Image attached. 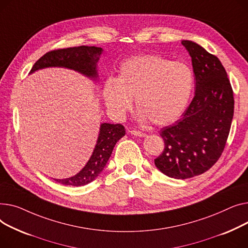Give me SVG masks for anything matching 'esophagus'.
Returning a JSON list of instances; mask_svg holds the SVG:
<instances>
[{"instance_id":"34e87169","label":"esophagus","mask_w":248,"mask_h":248,"mask_svg":"<svg viewBox=\"0 0 248 248\" xmlns=\"http://www.w3.org/2000/svg\"><path fill=\"white\" fill-rule=\"evenodd\" d=\"M130 133L134 136H138V137H146L147 136L146 133L141 132V131H138V130H131Z\"/></svg>"}]
</instances>
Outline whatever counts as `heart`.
Returning a JSON list of instances; mask_svg holds the SVG:
<instances>
[{
	"mask_svg": "<svg viewBox=\"0 0 248 248\" xmlns=\"http://www.w3.org/2000/svg\"><path fill=\"white\" fill-rule=\"evenodd\" d=\"M193 88V71L186 63L148 55L126 60L117 79L105 82L102 97L108 112L117 118L132 107L135 98L139 119L162 126L180 117Z\"/></svg>",
	"mask_w": 248,
	"mask_h": 248,
	"instance_id": "obj_1",
	"label": "heart"
}]
</instances>
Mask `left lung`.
Wrapping results in <instances>:
<instances>
[{
  "instance_id": "left-lung-1",
  "label": "left lung",
  "mask_w": 248,
  "mask_h": 248,
  "mask_svg": "<svg viewBox=\"0 0 248 248\" xmlns=\"http://www.w3.org/2000/svg\"><path fill=\"white\" fill-rule=\"evenodd\" d=\"M181 44L191 57L195 95L182 118L160 131L165 147L154 160L160 171L175 179L200 175L216 163L234 111L233 91L219 59L192 41Z\"/></svg>"
}]
</instances>
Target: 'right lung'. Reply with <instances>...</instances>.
I'll list each match as a JSON object with an SVG mask.
<instances>
[{
  "label": "right lung",
  "mask_w": 248,
  "mask_h": 248,
  "mask_svg": "<svg viewBox=\"0 0 248 248\" xmlns=\"http://www.w3.org/2000/svg\"><path fill=\"white\" fill-rule=\"evenodd\" d=\"M102 53H103V49L95 46H80L51 51L41 57L34 64L30 74L41 69L60 67L74 70L87 78L97 82V63ZM124 135L125 128L123 125L102 123L93 153L83 169L72 177L54 180L71 186H83L92 182L103 171L116 143Z\"/></svg>",
  "instance_id": "add662e5"
}]
</instances>
